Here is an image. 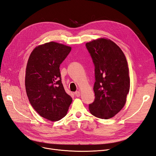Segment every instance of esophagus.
I'll return each mask as SVG.
<instances>
[{
	"mask_svg": "<svg viewBox=\"0 0 156 156\" xmlns=\"http://www.w3.org/2000/svg\"><path fill=\"white\" fill-rule=\"evenodd\" d=\"M75 95L77 97H79L80 96H81V93H80L79 91H77V92H75Z\"/></svg>",
	"mask_w": 156,
	"mask_h": 156,
	"instance_id": "obj_1",
	"label": "esophagus"
}]
</instances>
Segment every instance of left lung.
<instances>
[{"label": "left lung", "mask_w": 156, "mask_h": 156, "mask_svg": "<svg viewBox=\"0 0 156 156\" xmlns=\"http://www.w3.org/2000/svg\"><path fill=\"white\" fill-rule=\"evenodd\" d=\"M86 46L95 66V100L89 105L90 112L100 119H111L124 107L129 91L126 58L114 41L105 37L87 42Z\"/></svg>", "instance_id": "obj_1"}]
</instances>
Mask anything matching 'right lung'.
<instances>
[{
  "label": "right lung",
  "instance_id": "add662e5",
  "mask_svg": "<svg viewBox=\"0 0 156 156\" xmlns=\"http://www.w3.org/2000/svg\"><path fill=\"white\" fill-rule=\"evenodd\" d=\"M72 50L55 41L37 45L26 68L25 88L32 107L41 117L55 122L67 114L72 98L61 81L60 65Z\"/></svg>",
  "mask_w": 156,
  "mask_h": 156
}]
</instances>
